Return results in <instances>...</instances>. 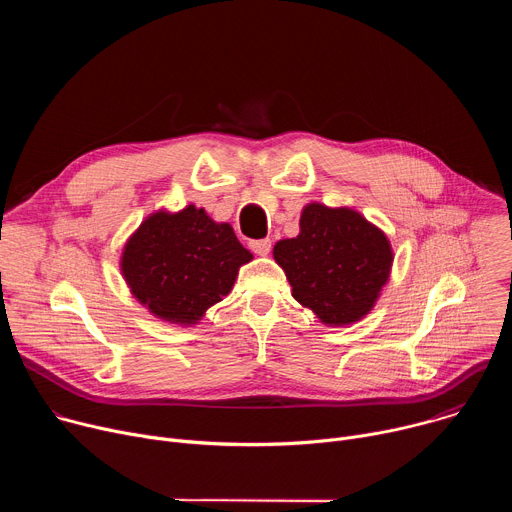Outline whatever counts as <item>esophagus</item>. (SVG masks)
<instances>
[{
	"instance_id": "34e87169",
	"label": "esophagus",
	"mask_w": 512,
	"mask_h": 512,
	"mask_svg": "<svg viewBox=\"0 0 512 512\" xmlns=\"http://www.w3.org/2000/svg\"><path fill=\"white\" fill-rule=\"evenodd\" d=\"M249 247H251V251H253L255 255H261V257H265V255H269V251H271V239H259V241H251V243H249Z\"/></svg>"
}]
</instances>
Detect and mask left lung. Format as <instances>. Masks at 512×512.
I'll return each mask as SVG.
<instances>
[{"label": "left lung", "mask_w": 512, "mask_h": 512, "mask_svg": "<svg viewBox=\"0 0 512 512\" xmlns=\"http://www.w3.org/2000/svg\"><path fill=\"white\" fill-rule=\"evenodd\" d=\"M273 259L294 300L336 328L375 308L391 275L393 249L387 235L354 208L310 202L300 216V235L277 241Z\"/></svg>", "instance_id": "8db88e82"}]
</instances>
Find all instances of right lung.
<instances>
[{
  "label": "right lung",
  "instance_id": "1",
  "mask_svg": "<svg viewBox=\"0 0 512 512\" xmlns=\"http://www.w3.org/2000/svg\"><path fill=\"white\" fill-rule=\"evenodd\" d=\"M253 255L229 223H214L204 208H160L127 239L119 269L133 298L156 318L194 326L231 294L239 267Z\"/></svg>",
  "mask_w": 512,
  "mask_h": 512
}]
</instances>
